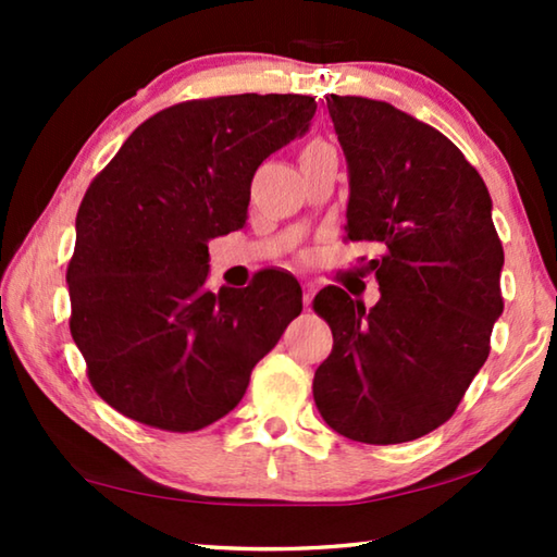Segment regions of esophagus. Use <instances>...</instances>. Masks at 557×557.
I'll return each mask as SVG.
<instances>
[{"mask_svg":"<svg viewBox=\"0 0 557 557\" xmlns=\"http://www.w3.org/2000/svg\"><path fill=\"white\" fill-rule=\"evenodd\" d=\"M312 297H314V285L312 282H305V285H301V301H305V307L312 305Z\"/></svg>","mask_w":557,"mask_h":557,"instance_id":"1","label":"esophagus"}]
</instances>
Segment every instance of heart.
<instances>
[{"instance_id": "b5f03b06", "label": "heart", "mask_w": 557, "mask_h": 557, "mask_svg": "<svg viewBox=\"0 0 557 557\" xmlns=\"http://www.w3.org/2000/svg\"><path fill=\"white\" fill-rule=\"evenodd\" d=\"M322 147H329V145H324V143H319V139H312V143H309L305 149H301V154H309V152H317V149H322Z\"/></svg>"}]
</instances>
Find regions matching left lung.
<instances>
[{"instance_id":"left-lung-1","label":"left lung","mask_w":557,"mask_h":557,"mask_svg":"<svg viewBox=\"0 0 557 557\" xmlns=\"http://www.w3.org/2000/svg\"><path fill=\"white\" fill-rule=\"evenodd\" d=\"M348 162L344 240L381 245L373 309L342 287L314 297L334 348L314 403L366 445L418 440L455 414L504 312V248L484 178L449 139L381 100L329 96Z\"/></svg>"}]
</instances>
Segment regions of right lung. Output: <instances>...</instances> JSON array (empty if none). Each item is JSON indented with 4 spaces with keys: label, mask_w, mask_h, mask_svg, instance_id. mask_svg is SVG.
<instances>
[{
    "label": "right lung",
    "mask_w": 557,
    "mask_h": 557,
    "mask_svg": "<svg viewBox=\"0 0 557 557\" xmlns=\"http://www.w3.org/2000/svg\"><path fill=\"white\" fill-rule=\"evenodd\" d=\"M312 96L186 100L145 120L92 178L65 270L71 336L110 408L196 432L240 403L301 312L292 275L206 287L209 243L243 228L262 159L309 127Z\"/></svg>",
    "instance_id": "add662e5"
}]
</instances>
